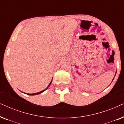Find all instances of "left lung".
Here are the masks:
<instances>
[{
	"label": "left lung",
	"mask_w": 124,
	"mask_h": 124,
	"mask_svg": "<svg viewBox=\"0 0 124 124\" xmlns=\"http://www.w3.org/2000/svg\"><path fill=\"white\" fill-rule=\"evenodd\" d=\"M113 79H114V78H113ZM113 80H112V81H113Z\"/></svg>",
	"instance_id": "left-lung-1"
}]
</instances>
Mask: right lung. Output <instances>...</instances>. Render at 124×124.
I'll return each instance as SVG.
<instances>
[{
  "mask_svg": "<svg viewBox=\"0 0 124 124\" xmlns=\"http://www.w3.org/2000/svg\"><path fill=\"white\" fill-rule=\"evenodd\" d=\"M51 82H52V81H51V82H50V84H49V85L48 86V87H47L46 89L45 90H43V91H40V92H38V93H34V94H28V95H38V94H40V93H43V91H45L46 90V89H47V88H48L49 86H50V85H51Z\"/></svg>",
  "mask_w": 124,
  "mask_h": 124,
  "instance_id": "right-lung-1",
  "label": "right lung"
}]
</instances>
